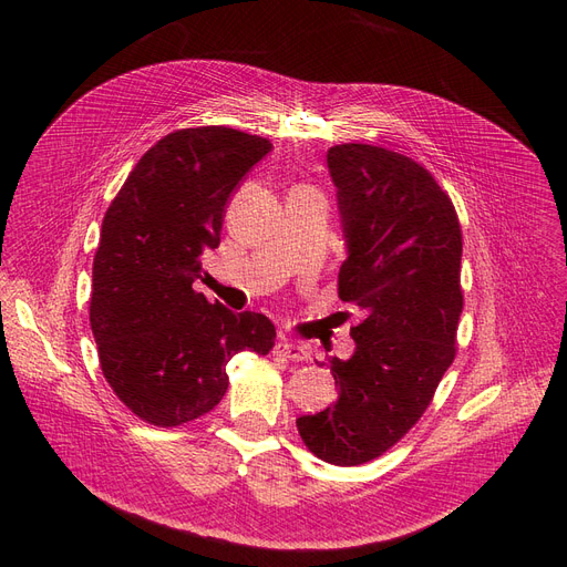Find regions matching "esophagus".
Instances as JSON below:
<instances>
[{"label":"esophagus","mask_w":567,"mask_h":567,"mask_svg":"<svg viewBox=\"0 0 567 567\" xmlns=\"http://www.w3.org/2000/svg\"><path fill=\"white\" fill-rule=\"evenodd\" d=\"M276 355L285 361H293V363H303L310 359V351L306 344H296V342H278L276 344Z\"/></svg>","instance_id":"1"}]
</instances>
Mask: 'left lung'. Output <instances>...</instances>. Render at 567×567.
<instances>
[{"instance_id": "1", "label": "left lung", "mask_w": 567, "mask_h": 567, "mask_svg": "<svg viewBox=\"0 0 567 567\" xmlns=\"http://www.w3.org/2000/svg\"><path fill=\"white\" fill-rule=\"evenodd\" d=\"M349 257L338 296L361 310L349 361L329 359L338 400L296 421L308 451L338 466L377 460L421 421L457 353L462 227L436 178L391 148H329Z\"/></svg>"}]
</instances>
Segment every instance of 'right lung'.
<instances>
[{
    "mask_svg": "<svg viewBox=\"0 0 567 567\" xmlns=\"http://www.w3.org/2000/svg\"><path fill=\"white\" fill-rule=\"evenodd\" d=\"M271 142L227 126L182 128L137 161L107 206L89 321L105 381L140 421L178 427L227 393L238 351L266 355L276 326L193 289L220 244L225 204Z\"/></svg>",
    "mask_w": 567,
    "mask_h": 567,
    "instance_id": "1",
    "label": "right lung"
}]
</instances>
